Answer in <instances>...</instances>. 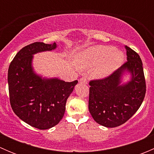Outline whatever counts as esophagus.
I'll use <instances>...</instances> for the list:
<instances>
[{"mask_svg": "<svg viewBox=\"0 0 154 154\" xmlns=\"http://www.w3.org/2000/svg\"><path fill=\"white\" fill-rule=\"evenodd\" d=\"M80 83H84V84H87V80L85 77H82L80 79Z\"/></svg>", "mask_w": 154, "mask_h": 154, "instance_id": "esophagus-1", "label": "esophagus"}]
</instances>
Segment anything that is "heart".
Wrapping results in <instances>:
<instances>
[{
    "label": "heart",
    "mask_w": 154,
    "mask_h": 154,
    "mask_svg": "<svg viewBox=\"0 0 154 154\" xmlns=\"http://www.w3.org/2000/svg\"><path fill=\"white\" fill-rule=\"evenodd\" d=\"M125 59L121 51H115L112 47L96 46L84 50L76 58L80 68L94 67L92 74L95 78H104L112 74L119 68Z\"/></svg>",
    "instance_id": "heart-1"
}]
</instances>
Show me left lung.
I'll list each match as a JSON object with an SVG mask.
<instances>
[{"label": "left lung", "mask_w": 154, "mask_h": 154, "mask_svg": "<svg viewBox=\"0 0 154 154\" xmlns=\"http://www.w3.org/2000/svg\"><path fill=\"white\" fill-rule=\"evenodd\" d=\"M127 60L109 77L90 81L88 110L94 120L106 127L125 124L142 105L146 92L142 62L131 48L125 46ZM127 73L130 80L123 83Z\"/></svg>", "instance_id": "left-lung-1"}]
</instances>
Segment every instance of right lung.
<instances>
[{
	"label": "right lung",
	"instance_id": "obj_1",
	"mask_svg": "<svg viewBox=\"0 0 154 154\" xmlns=\"http://www.w3.org/2000/svg\"><path fill=\"white\" fill-rule=\"evenodd\" d=\"M57 48L56 42H34L20 50L8 70L10 104L20 119L39 130L57 125L63 119L68 97L78 81L38 75L32 67L33 55Z\"/></svg>",
	"mask_w": 154,
	"mask_h": 154
}]
</instances>
